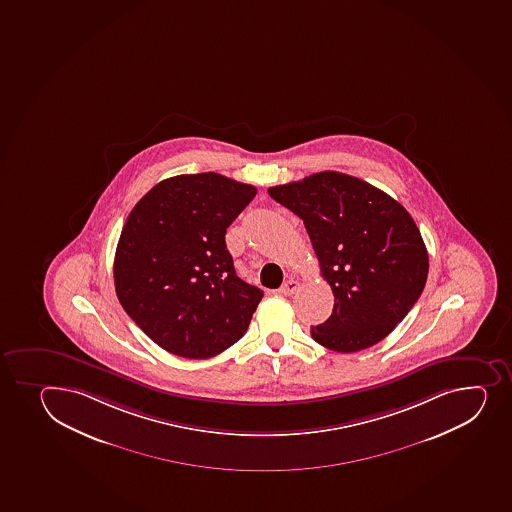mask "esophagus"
<instances>
[{
  "label": "esophagus",
  "mask_w": 512,
  "mask_h": 512,
  "mask_svg": "<svg viewBox=\"0 0 512 512\" xmlns=\"http://www.w3.org/2000/svg\"><path fill=\"white\" fill-rule=\"evenodd\" d=\"M297 289H299V282H297L296 279H289L280 287V292H282L284 296H292Z\"/></svg>",
  "instance_id": "1"
}]
</instances>
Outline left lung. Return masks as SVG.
<instances>
[{
    "label": "left lung",
    "instance_id": "left-lung-1",
    "mask_svg": "<svg viewBox=\"0 0 512 512\" xmlns=\"http://www.w3.org/2000/svg\"><path fill=\"white\" fill-rule=\"evenodd\" d=\"M269 195L304 222L334 294L331 317L312 327V339L338 353L380 343L427 282V247L410 213L385 191L338 171L272 186Z\"/></svg>",
    "mask_w": 512,
    "mask_h": 512
}]
</instances>
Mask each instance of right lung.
<instances>
[{"instance_id":"add662e5","label":"right lung","mask_w":512,"mask_h":512,"mask_svg":"<svg viewBox=\"0 0 512 512\" xmlns=\"http://www.w3.org/2000/svg\"><path fill=\"white\" fill-rule=\"evenodd\" d=\"M257 195L223 174H180L137 201L117 243L121 306L181 358L223 353L247 332L264 292L238 277L225 233Z\"/></svg>"}]
</instances>
